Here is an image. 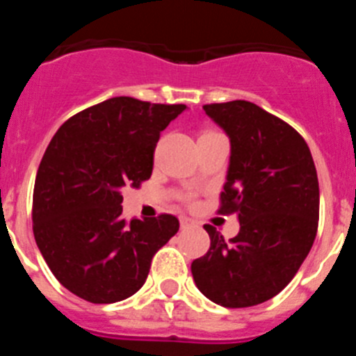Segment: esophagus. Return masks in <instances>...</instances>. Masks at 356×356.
Wrapping results in <instances>:
<instances>
[{"mask_svg":"<svg viewBox=\"0 0 356 356\" xmlns=\"http://www.w3.org/2000/svg\"><path fill=\"white\" fill-rule=\"evenodd\" d=\"M180 225H181V228H188V226L193 225V221H191L188 217H180Z\"/></svg>","mask_w":356,"mask_h":356,"instance_id":"esophagus-1","label":"esophagus"}]
</instances>
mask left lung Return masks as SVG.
Listing matches in <instances>:
<instances>
[{
    "label": "left lung",
    "instance_id": "obj_1",
    "mask_svg": "<svg viewBox=\"0 0 356 356\" xmlns=\"http://www.w3.org/2000/svg\"><path fill=\"white\" fill-rule=\"evenodd\" d=\"M232 143L219 213L241 229L225 241L205 225L210 250L191 266L197 289L226 308L260 305L284 291L312 248L319 181L308 144L291 124L244 99L203 105Z\"/></svg>",
    "mask_w": 356,
    "mask_h": 356
}]
</instances>
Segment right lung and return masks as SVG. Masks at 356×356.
Segmentation results:
<instances>
[{"label": "right lung", "instance_id": "right-lung-1", "mask_svg": "<svg viewBox=\"0 0 356 356\" xmlns=\"http://www.w3.org/2000/svg\"><path fill=\"white\" fill-rule=\"evenodd\" d=\"M185 105L110 97L69 118L46 147L33 187V235L55 278L96 305L127 300L180 228L171 213L127 221L121 188L149 180L160 131Z\"/></svg>", "mask_w": 356, "mask_h": 356}]
</instances>
